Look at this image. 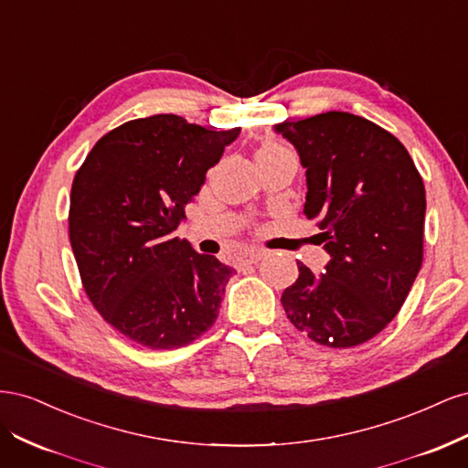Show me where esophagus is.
<instances>
[{
  "mask_svg": "<svg viewBox=\"0 0 468 468\" xmlns=\"http://www.w3.org/2000/svg\"><path fill=\"white\" fill-rule=\"evenodd\" d=\"M263 256H265V251H263V250H246V251L242 253V258H239V261H242L244 265L258 263Z\"/></svg>",
  "mask_w": 468,
  "mask_h": 468,
  "instance_id": "1",
  "label": "esophagus"
}]
</instances>
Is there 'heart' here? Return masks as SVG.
<instances>
[{"instance_id":"b5f03b06","label":"heart","mask_w":468,"mask_h":468,"mask_svg":"<svg viewBox=\"0 0 468 468\" xmlns=\"http://www.w3.org/2000/svg\"><path fill=\"white\" fill-rule=\"evenodd\" d=\"M279 150H285V148L279 146V144H275V143H265V144L260 148V152H258V154H261V152H279Z\"/></svg>"}]
</instances>
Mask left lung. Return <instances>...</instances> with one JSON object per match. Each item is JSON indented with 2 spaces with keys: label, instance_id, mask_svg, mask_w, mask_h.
I'll list each match as a JSON object with an SVG mask.
<instances>
[{
  "label": "left lung",
  "instance_id": "left-lung-1",
  "mask_svg": "<svg viewBox=\"0 0 468 468\" xmlns=\"http://www.w3.org/2000/svg\"><path fill=\"white\" fill-rule=\"evenodd\" d=\"M275 131L301 155L304 215L330 253L320 275L296 261L299 279L282 292V308L320 346L365 344L399 314L421 267V176L399 138L351 112L282 121Z\"/></svg>",
  "mask_w": 468,
  "mask_h": 468
}]
</instances>
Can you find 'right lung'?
I'll list each match as a JSON object with an SVG mask.
<instances>
[{
    "label": "right lung",
    "mask_w": 468,
    "mask_h": 468,
    "mask_svg": "<svg viewBox=\"0 0 468 468\" xmlns=\"http://www.w3.org/2000/svg\"><path fill=\"white\" fill-rule=\"evenodd\" d=\"M177 115L134 119L97 140L69 193V244L91 304L148 349L183 347L217 322L234 269L174 232L238 138Z\"/></svg>",
    "instance_id": "1"
}]
</instances>
